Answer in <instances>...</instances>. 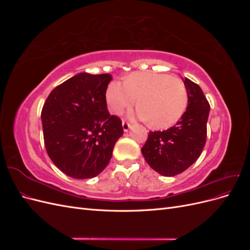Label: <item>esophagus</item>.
Masks as SVG:
<instances>
[{
	"instance_id": "obj_1",
	"label": "esophagus",
	"mask_w": 250,
	"mask_h": 250,
	"mask_svg": "<svg viewBox=\"0 0 250 250\" xmlns=\"http://www.w3.org/2000/svg\"><path fill=\"white\" fill-rule=\"evenodd\" d=\"M122 126H123V130H124V131H128V130H129V128L131 127L130 123H129V122H127V121H125V120H123Z\"/></svg>"
}]
</instances>
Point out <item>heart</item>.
<instances>
[{"label": "heart", "instance_id": "obj_1", "mask_svg": "<svg viewBox=\"0 0 250 250\" xmlns=\"http://www.w3.org/2000/svg\"><path fill=\"white\" fill-rule=\"evenodd\" d=\"M105 98L110 112L122 115L137 99L138 117L153 129H165L177 123L188 106V95L183 80L168 74L135 72L124 79L123 85L112 81Z\"/></svg>", "mask_w": 250, "mask_h": 250}]
</instances>
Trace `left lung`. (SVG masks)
Segmentation results:
<instances>
[{
  "label": "left lung",
  "instance_id": "8db88e82",
  "mask_svg": "<svg viewBox=\"0 0 250 250\" xmlns=\"http://www.w3.org/2000/svg\"><path fill=\"white\" fill-rule=\"evenodd\" d=\"M188 101L184 116L173 127L150 131L142 153L148 165L164 176H175L197 161L207 142L209 103L198 84L185 78Z\"/></svg>",
  "mask_w": 250,
  "mask_h": 250
}]
</instances>
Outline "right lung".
I'll return each instance as SVG.
<instances>
[{
  "instance_id": "add662e5",
  "label": "right lung",
  "mask_w": 250,
  "mask_h": 250,
  "mask_svg": "<svg viewBox=\"0 0 250 250\" xmlns=\"http://www.w3.org/2000/svg\"><path fill=\"white\" fill-rule=\"evenodd\" d=\"M109 74L80 73L56 86L42 110L44 146L51 161L77 179L97 176L108 165L122 121L107 109Z\"/></svg>"
}]
</instances>
